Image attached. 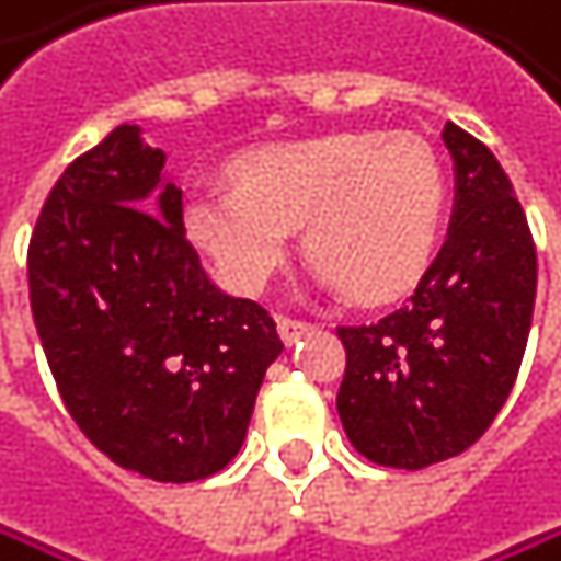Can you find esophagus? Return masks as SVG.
Masks as SVG:
<instances>
[{"instance_id":"obj_1","label":"esophagus","mask_w":561,"mask_h":561,"mask_svg":"<svg viewBox=\"0 0 561 561\" xmlns=\"http://www.w3.org/2000/svg\"><path fill=\"white\" fill-rule=\"evenodd\" d=\"M314 324L311 321H300V318H287V314H280L277 318V331H280V337L290 344V341H297L300 334H307V331H311Z\"/></svg>"}]
</instances>
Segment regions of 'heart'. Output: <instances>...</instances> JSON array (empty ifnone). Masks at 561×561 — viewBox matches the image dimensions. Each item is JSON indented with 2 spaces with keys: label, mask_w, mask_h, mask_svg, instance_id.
Masks as SVG:
<instances>
[{
  "label": "heart",
  "mask_w": 561,
  "mask_h": 561,
  "mask_svg": "<svg viewBox=\"0 0 561 561\" xmlns=\"http://www.w3.org/2000/svg\"><path fill=\"white\" fill-rule=\"evenodd\" d=\"M237 186L186 193L190 240L220 280L257 294L287 264L294 230L307 227L321 287L368 304L394 300L435 261L445 220V173L417 136L334 133L243 157Z\"/></svg>",
  "instance_id": "obj_1"
}]
</instances>
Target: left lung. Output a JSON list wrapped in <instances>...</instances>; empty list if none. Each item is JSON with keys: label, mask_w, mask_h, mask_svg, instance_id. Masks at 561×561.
I'll list each match as a JSON object with an SVG mask.
<instances>
[{"label": "left lung", "mask_w": 561, "mask_h": 561, "mask_svg": "<svg viewBox=\"0 0 561 561\" xmlns=\"http://www.w3.org/2000/svg\"><path fill=\"white\" fill-rule=\"evenodd\" d=\"M455 214L442 254L394 314L337 328V414L375 465L417 471L479 442L522 368L536 307V243L495 153L445 123Z\"/></svg>", "instance_id": "obj_1"}]
</instances>
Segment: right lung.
Wrapping results in <instances>:
<instances>
[{"label":"right lung","instance_id":"obj_1","mask_svg":"<svg viewBox=\"0 0 561 561\" xmlns=\"http://www.w3.org/2000/svg\"><path fill=\"white\" fill-rule=\"evenodd\" d=\"M163 163L123 123L66 167L30 240V304L79 432L119 468L197 482L240 451L284 344L257 300L210 284Z\"/></svg>","mask_w":561,"mask_h":561}]
</instances>
